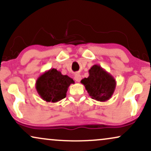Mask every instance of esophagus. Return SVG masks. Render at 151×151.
<instances>
[{"label":"esophagus","instance_id":"34e87169","mask_svg":"<svg viewBox=\"0 0 151 151\" xmlns=\"http://www.w3.org/2000/svg\"><path fill=\"white\" fill-rule=\"evenodd\" d=\"M74 80H75L76 81L79 82L80 81H81V76L79 74H76L75 75H74Z\"/></svg>","mask_w":151,"mask_h":151}]
</instances>
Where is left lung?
Listing matches in <instances>:
<instances>
[{
  "label": "left lung",
  "instance_id": "left-lung-1",
  "mask_svg": "<svg viewBox=\"0 0 151 151\" xmlns=\"http://www.w3.org/2000/svg\"><path fill=\"white\" fill-rule=\"evenodd\" d=\"M89 76L81 81L91 98L106 102L113 95L116 81L113 76L99 65H94L88 70Z\"/></svg>",
  "mask_w": 151,
  "mask_h": 151
}]
</instances>
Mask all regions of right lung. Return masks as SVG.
I'll use <instances>...</instances> for the list:
<instances>
[{"mask_svg":"<svg viewBox=\"0 0 151 151\" xmlns=\"http://www.w3.org/2000/svg\"><path fill=\"white\" fill-rule=\"evenodd\" d=\"M72 83H74L72 78L51 68L37 78L35 88L43 100L47 102H57L65 98L68 87Z\"/></svg>","mask_w":151,"mask_h":151,"instance_id":"right-lung-1","label":"right lung"}]
</instances>
